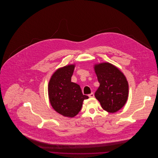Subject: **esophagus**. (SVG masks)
Masks as SVG:
<instances>
[{"label": "esophagus", "mask_w": 158, "mask_h": 158, "mask_svg": "<svg viewBox=\"0 0 158 158\" xmlns=\"http://www.w3.org/2000/svg\"><path fill=\"white\" fill-rule=\"evenodd\" d=\"M88 96L89 98H93V97H94V94L93 92H92L91 94L88 95Z\"/></svg>", "instance_id": "34e87169"}]
</instances>
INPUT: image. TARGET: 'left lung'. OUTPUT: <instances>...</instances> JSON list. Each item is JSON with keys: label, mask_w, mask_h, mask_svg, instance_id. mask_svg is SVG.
<instances>
[{"label": "left lung", "mask_w": 158, "mask_h": 158, "mask_svg": "<svg viewBox=\"0 0 158 158\" xmlns=\"http://www.w3.org/2000/svg\"><path fill=\"white\" fill-rule=\"evenodd\" d=\"M95 73L100 85L95 97L102 108L109 113L118 111L127 100L128 85L120 70L108 63L95 66Z\"/></svg>", "instance_id": "1"}]
</instances>
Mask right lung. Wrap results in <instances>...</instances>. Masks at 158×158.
<instances>
[{
	"mask_svg": "<svg viewBox=\"0 0 158 158\" xmlns=\"http://www.w3.org/2000/svg\"><path fill=\"white\" fill-rule=\"evenodd\" d=\"M75 65L60 68L53 74L48 83V96L54 110L61 115L73 117L81 111L84 99L80 86L71 82Z\"/></svg>",
	"mask_w": 158,
	"mask_h": 158,
	"instance_id": "right-lung-1",
	"label": "right lung"
}]
</instances>
